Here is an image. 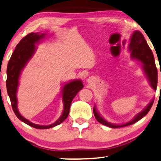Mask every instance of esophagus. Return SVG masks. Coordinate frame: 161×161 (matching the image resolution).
I'll list each match as a JSON object with an SVG mask.
<instances>
[{"label": "esophagus", "mask_w": 161, "mask_h": 161, "mask_svg": "<svg viewBox=\"0 0 161 161\" xmlns=\"http://www.w3.org/2000/svg\"><path fill=\"white\" fill-rule=\"evenodd\" d=\"M89 80H89V81H90V80H91V79H89Z\"/></svg>", "instance_id": "esophagus-1"}]
</instances>
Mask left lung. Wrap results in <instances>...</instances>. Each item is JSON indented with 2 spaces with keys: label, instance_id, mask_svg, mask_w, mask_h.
Here are the masks:
<instances>
[{
  "label": "left lung",
  "instance_id": "left-lung-1",
  "mask_svg": "<svg viewBox=\"0 0 161 161\" xmlns=\"http://www.w3.org/2000/svg\"><path fill=\"white\" fill-rule=\"evenodd\" d=\"M129 50L131 52V58L137 60V61H140L142 64L143 70L145 71L148 80H149L150 85L155 90H156L158 85V71L156 66H155L154 56H153L152 50L150 48V47L148 46L147 43L146 42L143 35L140 31H135V32H134L133 35L131 37ZM153 102H154V100H153L143 111L139 113L134 117V119L128 122V123L121 124V125H116V124H113L108 122L107 121H105L98 114L95 107H94V108H93V113H94L95 119L100 124L111 127V128H119V127H124L131 125V124L136 123L139 120L143 118L149 112L153 104Z\"/></svg>",
  "mask_w": 161,
  "mask_h": 161
}]
</instances>
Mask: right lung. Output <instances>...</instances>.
Instances as JSON below:
<instances>
[{"label": "right lung", "mask_w": 161, "mask_h": 161, "mask_svg": "<svg viewBox=\"0 0 161 161\" xmlns=\"http://www.w3.org/2000/svg\"><path fill=\"white\" fill-rule=\"evenodd\" d=\"M45 36V34L44 33L40 34V32H32L23 37L16 46V49L14 50L8 61V66H7V92L10 97L12 108L14 114H16L17 118L24 123L35 129H40L52 128L61 124L69 116V109H70L71 103L74 97L84 87L82 81L78 80L71 81L64 86L63 88V94H62L64 102L63 114L55 123L50 125L41 126L33 124L29 120L24 118L19 114L17 108V98H16V91H17L19 85V76H20L21 70L25 68L26 64L35 53L36 49L35 44L39 42Z\"/></svg>", "instance_id": "obj_1"}]
</instances>
